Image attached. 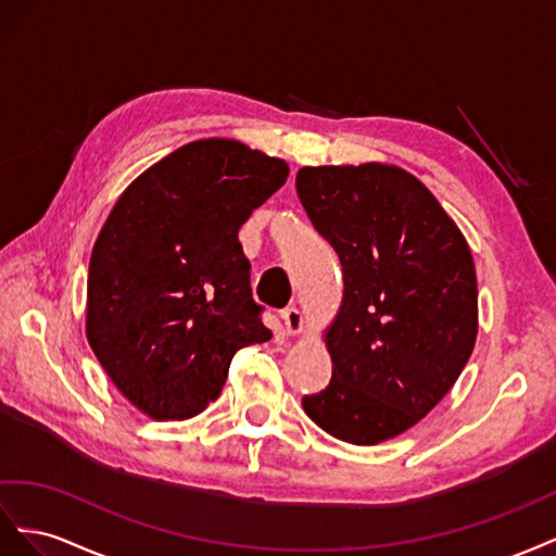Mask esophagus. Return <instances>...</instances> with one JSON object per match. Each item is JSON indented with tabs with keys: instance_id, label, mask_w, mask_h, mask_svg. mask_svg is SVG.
<instances>
[{
	"instance_id": "34e87169",
	"label": "esophagus",
	"mask_w": 556,
	"mask_h": 556,
	"mask_svg": "<svg viewBox=\"0 0 556 556\" xmlns=\"http://www.w3.org/2000/svg\"><path fill=\"white\" fill-rule=\"evenodd\" d=\"M281 321H283V330H287V336H298V332H303L305 319H303V312H300L298 307L283 309Z\"/></svg>"
}]
</instances>
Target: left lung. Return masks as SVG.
<instances>
[{
	"instance_id": "left-lung-1",
	"label": "left lung",
	"mask_w": 556,
	"mask_h": 556,
	"mask_svg": "<svg viewBox=\"0 0 556 556\" xmlns=\"http://www.w3.org/2000/svg\"><path fill=\"white\" fill-rule=\"evenodd\" d=\"M295 188L344 279L326 332L330 384L303 407L332 438L377 445L421 421L466 368L478 338L470 249L431 190L395 165L303 167Z\"/></svg>"
}]
</instances>
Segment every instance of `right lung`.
Here are the masks:
<instances>
[{"label":"right lung","instance_id":"right-lung-1","mask_svg":"<svg viewBox=\"0 0 556 556\" xmlns=\"http://www.w3.org/2000/svg\"><path fill=\"white\" fill-rule=\"evenodd\" d=\"M289 177L279 157L198 139L137 177L88 269L86 336L111 382L155 421L200 415L232 356L273 338L237 232Z\"/></svg>","mask_w":556,"mask_h":556}]
</instances>
